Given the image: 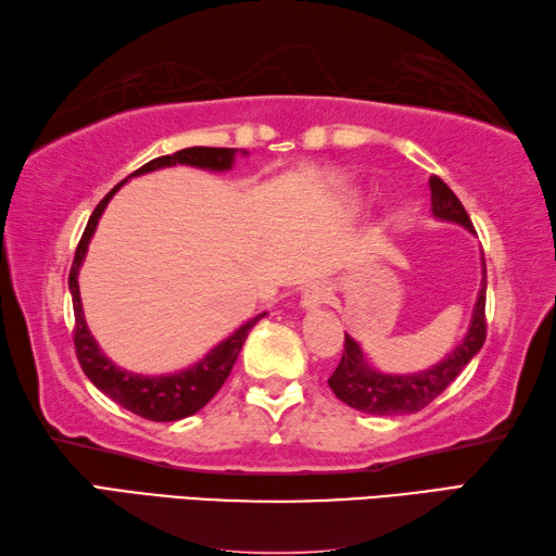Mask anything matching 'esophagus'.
<instances>
[{
  "mask_svg": "<svg viewBox=\"0 0 556 556\" xmlns=\"http://www.w3.org/2000/svg\"><path fill=\"white\" fill-rule=\"evenodd\" d=\"M330 301V287L325 285V281H311V285L303 289V296H301V306L306 311H315L325 306V303Z\"/></svg>",
  "mask_w": 556,
  "mask_h": 556,
  "instance_id": "obj_1",
  "label": "esophagus"
}]
</instances>
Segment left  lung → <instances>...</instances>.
Wrapping results in <instances>:
<instances>
[{
    "instance_id": "obj_1",
    "label": "left lung",
    "mask_w": 556,
    "mask_h": 556,
    "mask_svg": "<svg viewBox=\"0 0 556 556\" xmlns=\"http://www.w3.org/2000/svg\"><path fill=\"white\" fill-rule=\"evenodd\" d=\"M431 188V212L437 219L453 222L465 226L467 231H475V226L467 216L463 202L455 198V192L445 185L439 176L429 178ZM484 265V263H482ZM486 267L482 269V289L477 296L470 330H467L465 340L455 346V350L439 362L437 366L427 368L419 374L395 376V374H380L374 366H368L364 358L362 346H358L350 334H344V352L342 362L330 376L332 393L346 405L366 412V415L378 417H395V415H412L437 400L445 388H448L455 378L460 376L463 368L472 362L477 352L482 350L486 340Z\"/></svg>"
}]
</instances>
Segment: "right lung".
Returning a JSON list of instances; mask_svg holds the SVG:
<instances>
[{"mask_svg":"<svg viewBox=\"0 0 556 556\" xmlns=\"http://www.w3.org/2000/svg\"><path fill=\"white\" fill-rule=\"evenodd\" d=\"M238 154V149H216V147H190V149H180L170 156H159L154 161H149L135 170L132 176H127L123 182H117L115 188L105 194V198L98 202V206L91 214L89 224L84 228V236L79 245H76L74 253V263L70 269V291H72V303H74V350L76 358L84 368V374L89 376L91 383L101 390L103 395L115 400L117 405H123L125 409L135 412V415L151 419V421H178L200 412L206 402H210L219 388L226 383L228 374L236 364L238 354L243 350V342L248 332L253 330V325L265 318L267 313L255 315L253 320H248L241 325L231 337H226L224 342H219L214 350L200 358L198 364H192L185 371H176L168 376H141L125 371V368L115 366L111 358H108L98 342L93 340V334L89 332V325H86L84 318V308H81V296H79V269L86 257V250H89L91 236L98 226V219H101L103 210L111 202L113 194L123 188V185L135 178V176H144V173L159 170V168H168V166H194V168H204V170H228L233 166V159ZM245 154V151H243Z\"/></svg>","mask_w":556,"mask_h":556,"instance_id":"obj_1","label":"right lung"}]
</instances>
